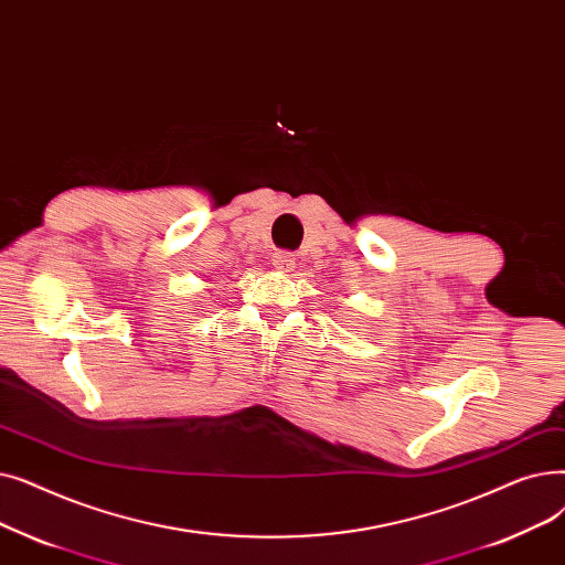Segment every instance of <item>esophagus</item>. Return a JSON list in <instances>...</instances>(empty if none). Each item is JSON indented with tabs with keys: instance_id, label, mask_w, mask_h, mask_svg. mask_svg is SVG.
<instances>
[{
	"instance_id": "obj_1",
	"label": "esophagus",
	"mask_w": 565,
	"mask_h": 565,
	"mask_svg": "<svg viewBox=\"0 0 565 565\" xmlns=\"http://www.w3.org/2000/svg\"><path fill=\"white\" fill-rule=\"evenodd\" d=\"M274 266L278 268V271H294V266H297V257H294L291 253H276L274 255Z\"/></svg>"
}]
</instances>
